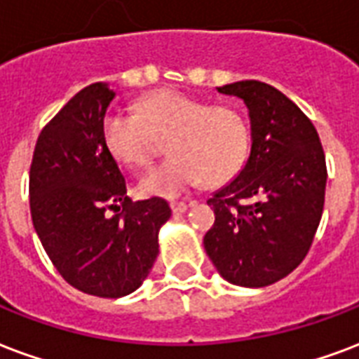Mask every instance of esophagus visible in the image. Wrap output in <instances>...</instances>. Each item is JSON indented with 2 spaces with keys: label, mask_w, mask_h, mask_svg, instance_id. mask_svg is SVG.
I'll return each instance as SVG.
<instances>
[{
  "label": "esophagus",
  "mask_w": 359,
  "mask_h": 359,
  "mask_svg": "<svg viewBox=\"0 0 359 359\" xmlns=\"http://www.w3.org/2000/svg\"><path fill=\"white\" fill-rule=\"evenodd\" d=\"M171 210H173L175 215H182V212L188 210V205L182 203V201H175V203H171Z\"/></svg>",
  "instance_id": "34e87169"
}]
</instances>
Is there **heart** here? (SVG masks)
Here are the masks:
<instances>
[{
  "mask_svg": "<svg viewBox=\"0 0 359 359\" xmlns=\"http://www.w3.org/2000/svg\"><path fill=\"white\" fill-rule=\"evenodd\" d=\"M101 135L114 160L130 169L147 168L165 143L171 158L137 184L143 198H179L201 180L226 184L250 154V126L241 109L210 105L177 90L144 95L137 113L109 111Z\"/></svg>",
  "mask_w": 359,
  "mask_h": 359,
  "instance_id": "1",
  "label": "heart"
}]
</instances>
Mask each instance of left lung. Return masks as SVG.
Segmentation results:
<instances>
[{
    "label": "left lung",
    "instance_id": "8db88e82",
    "mask_svg": "<svg viewBox=\"0 0 359 359\" xmlns=\"http://www.w3.org/2000/svg\"><path fill=\"white\" fill-rule=\"evenodd\" d=\"M245 101L252 147L245 168L207 203L203 245L228 283L262 288L305 259L324 210L325 156L313 122L275 86L239 81L218 88Z\"/></svg>",
    "mask_w": 359,
    "mask_h": 359
}]
</instances>
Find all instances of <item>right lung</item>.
Wrapping results in <instances>:
<instances>
[{
	"instance_id": "obj_1",
	"label": "right lung",
	"mask_w": 359,
	"mask_h": 359,
	"mask_svg": "<svg viewBox=\"0 0 359 359\" xmlns=\"http://www.w3.org/2000/svg\"><path fill=\"white\" fill-rule=\"evenodd\" d=\"M113 97L103 82L73 95L43 128L29 168L41 245L73 288L97 297H122L143 284L171 216L165 199L133 203L126 196L124 175L101 135Z\"/></svg>"
}]
</instances>
